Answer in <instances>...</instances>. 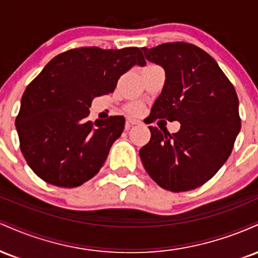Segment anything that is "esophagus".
<instances>
[{
	"label": "esophagus",
	"mask_w": 258,
	"mask_h": 258,
	"mask_svg": "<svg viewBox=\"0 0 258 258\" xmlns=\"http://www.w3.org/2000/svg\"><path fill=\"white\" fill-rule=\"evenodd\" d=\"M138 121L137 120H133V119H127L126 120V130H128L130 127L133 125H138Z\"/></svg>",
	"instance_id": "34e87169"
}]
</instances>
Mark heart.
<instances>
[{
    "label": "heart",
    "instance_id": "obj_1",
    "mask_svg": "<svg viewBox=\"0 0 258 258\" xmlns=\"http://www.w3.org/2000/svg\"><path fill=\"white\" fill-rule=\"evenodd\" d=\"M148 67H152V65H148ZM142 105L139 103H131V104L126 105V111L131 115H138L142 112Z\"/></svg>",
    "mask_w": 258,
    "mask_h": 258
}]
</instances>
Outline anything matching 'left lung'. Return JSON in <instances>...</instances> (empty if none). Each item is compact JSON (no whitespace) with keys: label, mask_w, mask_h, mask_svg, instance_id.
I'll return each instance as SVG.
<instances>
[{"label":"left lung","mask_w":258,"mask_h":258,"mask_svg":"<svg viewBox=\"0 0 258 258\" xmlns=\"http://www.w3.org/2000/svg\"><path fill=\"white\" fill-rule=\"evenodd\" d=\"M142 51L166 73L150 122L179 121L180 128L170 135L149 126L152 137L139 156L161 188L191 190L211 179L232 153L241 127L235 88L215 59L193 43L167 42Z\"/></svg>","instance_id":"1"}]
</instances>
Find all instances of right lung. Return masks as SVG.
Returning a JSON list of instances; mask_svg holds the SVG:
<instances>
[{
	"label": "right lung",
	"instance_id": "right-lung-1",
	"mask_svg": "<svg viewBox=\"0 0 258 258\" xmlns=\"http://www.w3.org/2000/svg\"><path fill=\"white\" fill-rule=\"evenodd\" d=\"M136 64H146L138 47H80L55 55L28 85L16 126L20 150L41 179L75 188L99 172L125 117L92 122L88 109Z\"/></svg>",
	"mask_w": 258,
	"mask_h": 258
}]
</instances>
